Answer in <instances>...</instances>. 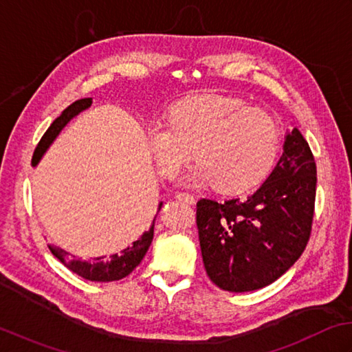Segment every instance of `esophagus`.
<instances>
[{
	"mask_svg": "<svg viewBox=\"0 0 352 352\" xmlns=\"http://www.w3.org/2000/svg\"><path fill=\"white\" fill-rule=\"evenodd\" d=\"M177 200H181V202L184 204H195V197H192L191 195H188V192H176L175 196Z\"/></svg>",
	"mask_w": 352,
	"mask_h": 352,
	"instance_id": "34e87169",
	"label": "esophagus"
}]
</instances>
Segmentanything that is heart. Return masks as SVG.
<instances>
[{"label":"heart","instance_id":"heart-1","mask_svg":"<svg viewBox=\"0 0 352 352\" xmlns=\"http://www.w3.org/2000/svg\"><path fill=\"white\" fill-rule=\"evenodd\" d=\"M147 144L162 176L173 179L195 148L199 161L191 179L225 192L261 184L274 168L283 144L278 121L260 107L228 96L185 98L170 109L168 121L147 127Z\"/></svg>","mask_w":352,"mask_h":352}]
</instances>
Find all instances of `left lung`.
Here are the masks:
<instances>
[{
    "label": "left lung",
    "mask_w": 352,
    "mask_h": 352,
    "mask_svg": "<svg viewBox=\"0 0 352 352\" xmlns=\"http://www.w3.org/2000/svg\"><path fill=\"white\" fill-rule=\"evenodd\" d=\"M283 156L254 195L197 202L196 223L204 266L221 290L263 289L283 276L310 239L316 197V162L296 127Z\"/></svg>",
    "instance_id": "1"
}]
</instances>
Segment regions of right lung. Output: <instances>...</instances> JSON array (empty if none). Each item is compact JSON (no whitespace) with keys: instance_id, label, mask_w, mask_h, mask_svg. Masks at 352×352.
Segmentation results:
<instances>
[{"instance_id":"right-lung-1","label":"right lung","mask_w":352,"mask_h":352,"mask_svg":"<svg viewBox=\"0 0 352 352\" xmlns=\"http://www.w3.org/2000/svg\"><path fill=\"white\" fill-rule=\"evenodd\" d=\"M92 104V98H82L77 100L73 104H69L65 111H63L59 117H57L52 126L47 129V132L42 136L38 147L34 148V153L32 157V166L36 167L42 160V156L45 155L50 146L53 144L54 140L59 136L62 132V129L65 127L71 120L77 117L78 113L83 112L91 107ZM162 202L157 205V211L161 210ZM157 216V214H156ZM156 216L152 221V226H150L148 231L142 234L138 240L133 241L132 246H127L120 254H112L109 256H97L92 261H83V260H77V258L69 256L68 252L62 250L59 248H54L52 245H48L52 254L59 260L62 264L74 272L76 275L82 276L88 281H97V283H109V281H118V279L126 278L129 274H132L133 269L138 266V264L142 261V258L147 254V250L152 245L153 240V228H155V220Z\"/></svg>"}]
</instances>
